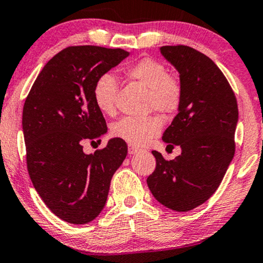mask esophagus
<instances>
[{
  "label": "esophagus",
  "mask_w": 263,
  "mask_h": 263,
  "mask_svg": "<svg viewBox=\"0 0 263 263\" xmlns=\"http://www.w3.org/2000/svg\"><path fill=\"white\" fill-rule=\"evenodd\" d=\"M139 151H140V149H138V148H136V147H133V146H129V148H128L129 154H133V156L138 153Z\"/></svg>",
  "instance_id": "1"
}]
</instances>
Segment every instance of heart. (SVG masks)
<instances>
[{"label": "heart", "mask_w": 263, "mask_h": 263, "mask_svg": "<svg viewBox=\"0 0 263 263\" xmlns=\"http://www.w3.org/2000/svg\"><path fill=\"white\" fill-rule=\"evenodd\" d=\"M125 73L149 89V107L163 114L178 109L182 98V87L178 80L168 75L167 68L159 61L142 59L129 67ZM117 81L114 75L103 74L93 87V99L98 109L106 115L115 112ZM161 122L157 117H124L111 128V134L132 146H145L159 135Z\"/></svg>", "instance_id": "b5f03b06"}]
</instances>
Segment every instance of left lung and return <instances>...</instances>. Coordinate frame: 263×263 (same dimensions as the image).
Returning a JSON list of instances; mask_svg holds the SVG:
<instances>
[{
  "label": "left lung",
  "instance_id": "left-lung-1",
  "mask_svg": "<svg viewBox=\"0 0 263 263\" xmlns=\"http://www.w3.org/2000/svg\"><path fill=\"white\" fill-rule=\"evenodd\" d=\"M159 51L179 74L178 112L163 134L179 146L174 160L153 151L157 166L147 185L158 202L188 212L210 199L235 156L238 106L231 86L213 61L189 46H161Z\"/></svg>",
  "mask_w": 263,
  "mask_h": 263
}]
</instances>
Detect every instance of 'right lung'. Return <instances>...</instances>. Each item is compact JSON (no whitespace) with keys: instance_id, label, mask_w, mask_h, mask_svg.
<instances>
[{"instance_id":"1","label":"right lung","mask_w":263,"mask_h":263,"mask_svg":"<svg viewBox=\"0 0 263 263\" xmlns=\"http://www.w3.org/2000/svg\"><path fill=\"white\" fill-rule=\"evenodd\" d=\"M122 49L70 46L45 64L23 110L27 170L50 211L69 224H87L105 206L111 178L128 153L114 138L105 148L86 154V140L107 132L93 99L97 79L127 59Z\"/></svg>"}]
</instances>
